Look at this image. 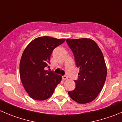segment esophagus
<instances>
[{"label": "esophagus", "mask_w": 122, "mask_h": 122, "mask_svg": "<svg viewBox=\"0 0 122 122\" xmlns=\"http://www.w3.org/2000/svg\"><path fill=\"white\" fill-rule=\"evenodd\" d=\"M68 78V77L66 76V75H63V76H62V79L63 80H67Z\"/></svg>", "instance_id": "1"}]
</instances>
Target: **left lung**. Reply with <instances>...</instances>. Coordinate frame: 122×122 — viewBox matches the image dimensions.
<instances>
[{
	"instance_id": "1",
	"label": "left lung",
	"mask_w": 122,
	"mask_h": 122,
	"mask_svg": "<svg viewBox=\"0 0 122 122\" xmlns=\"http://www.w3.org/2000/svg\"><path fill=\"white\" fill-rule=\"evenodd\" d=\"M76 66L80 68L76 87L68 95L79 104L93 101L102 89L107 77L104 56L97 44L89 38L67 39Z\"/></svg>"
}]
</instances>
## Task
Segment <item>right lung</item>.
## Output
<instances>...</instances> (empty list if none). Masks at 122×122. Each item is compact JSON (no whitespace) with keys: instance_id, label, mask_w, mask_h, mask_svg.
<instances>
[{"instance_id":"add662e5","label":"right lung","mask_w":122,"mask_h":122,"mask_svg":"<svg viewBox=\"0 0 122 122\" xmlns=\"http://www.w3.org/2000/svg\"><path fill=\"white\" fill-rule=\"evenodd\" d=\"M65 41V39L39 37L24 50L20 63V75L23 87L32 99L43 101L49 98L62 80L61 75L46 71L45 68L50 67L53 50Z\"/></svg>"}]
</instances>
